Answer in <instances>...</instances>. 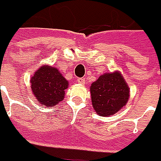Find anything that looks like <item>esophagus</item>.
Returning <instances> with one entry per match:
<instances>
[{"label": "esophagus", "mask_w": 161, "mask_h": 161, "mask_svg": "<svg viewBox=\"0 0 161 161\" xmlns=\"http://www.w3.org/2000/svg\"><path fill=\"white\" fill-rule=\"evenodd\" d=\"M77 81H78V83H80V84H85V79L84 78H78V80H77Z\"/></svg>", "instance_id": "obj_1"}]
</instances>
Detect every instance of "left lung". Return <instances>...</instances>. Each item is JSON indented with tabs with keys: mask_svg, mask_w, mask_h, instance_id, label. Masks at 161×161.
<instances>
[{
	"mask_svg": "<svg viewBox=\"0 0 161 161\" xmlns=\"http://www.w3.org/2000/svg\"><path fill=\"white\" fill-rule=\"evenodd\" d=\"M92 106L100 116H109L126 105L130 90L126 81L115 71L104 73L90 86Z\"/></svg>",
	"mask_w": 161,
	"mask_h": 161,
	"instance_id": "obj_1",
	"label": "left lung"
}]
</instances>
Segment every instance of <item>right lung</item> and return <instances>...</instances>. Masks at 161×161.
<instances>
[{
	"label": "right lung",
	"mask_w": 161,
	"mask_h": 161,
	"mask_svg": "<svg viewBox=\"0 0 161 161\" xmlns=\"http://www.w3.org/2000/svg\"><path fill=\"white\" fill-rule=\"evenodd\" d=\"M30 82L36 101L47 108L57 106L63 101L69 85L58 69L50 65H43L35 71Z\"/></svg>",
	"instance_id": "add662e5"
}]
</instances>
